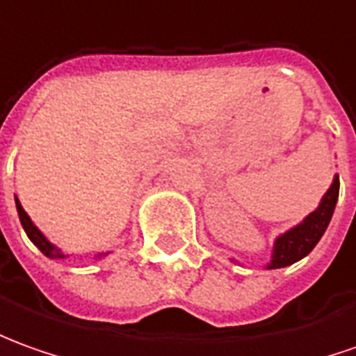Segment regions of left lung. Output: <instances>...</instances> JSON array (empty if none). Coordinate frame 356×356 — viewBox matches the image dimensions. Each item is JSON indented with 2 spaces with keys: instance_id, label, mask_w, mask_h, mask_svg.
Wrapping results in <instances>:
<instances>
[{
  "instance_id": "1",
  "label": "left lung",
  "mask_w": 356,
  "mask_h": 356,
  "mask_svg": "<svg viewBox=\"0 0 356 356\" xmlns=\"http://www.w3.org/2000/svg\"><path fill=\"white\" fill-rule=\"evenodd\" d=\"M337 197H339V177L333 179L330 191L325 193V197L321 198V204L318 207V210H314L302 224H298L296 228H292L277 239L269 269H280V267L292 265L302 257H306L312 249L316 248V243L321 239L323 232L327 229V224H330L335 204H337Z\"/></svg>"
}]
</instances>
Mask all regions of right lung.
Returning <instances> with one entry per match:
<instances>
[{
  "label": "right lung",
  "mask_w": 356,
  "mask_h": 356,
  "mask_svg": "<svg viewBox=\"0 0 356 356\" xmlns=\"http://www.w3.org/2000/svg\"><path fill=\"white\" fill-rule=\"evenodd\" d=\"M15 204H17V212H19V220H21V224H23V229L26 232V236H29V239L35 243L36 248L40 249L42 253H44L46 257H50V259H62L64 257V253L60 251L58 248H54L48 239L38 232V228H36L35 224L31 222V218L26 216V212L23 210V207H21V202L17 200L15 197Z\"/></svg>",
  "instance_id": "obj_1"
}]
</instances>
